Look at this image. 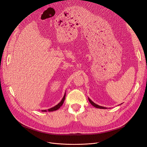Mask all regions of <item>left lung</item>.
I'll return each instance as SVG.
<instances>
[{"instance_id": "left-lung-1", "label": "left lung", "mask_w": 147, "mask_h": 147, "mask_svg": "<svg viewBox=\"0 0 147 147\" xmlns=\"http://www.w3.org/2000/svg\"><path fill=\"white\" fill-rule=\"evenodd\" d=\"M88 100H89L90 102L91 103L92 105H93L94 107H95V108H100V109H105V108H105V107H100V106H99V105H96V104H95L94 102H93L90 98H88Z\"/></svg>"}]
</instances>
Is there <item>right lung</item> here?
Here are the masks:
<instances>
[{
  "label": "right lung",
  "instance_id": "obj_1",
  "mask_svg": "<svg viewBox=\"0 0 147 147\" xmlns=\"http://www.w3.org/2000/svg\"><path fill=\"white\" fill-rule=\"evenodd\" d=\"M65 96H66V94H65V95H64V96H63V99H62V100L57 105H56V106H55L54 107H53V108H51V109H48L47 111V110H44V111H42V112H47V111H48V112H52V111H56V110H57L58 109H59L60 108V107L62 105H63V102H64V101H65Z\"/></svg>",
  "mask_w": 147,
  "mask_h": 147
}]
</instances>
